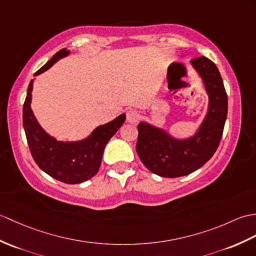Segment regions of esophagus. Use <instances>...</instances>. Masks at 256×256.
<instances>
[{
    "label": "esophagus",
    "instance_id": "34e87169",
    "mask_svg": "<svg viewBox=\"0 0 256 256\" xmlns=\"http://www.w3.org/2000/svg\"><path fill=\"white\" fill-rule=\"evenodd\" d=\"M138 118H140V114L135 109H128L126 111V120H128V122L135 123V122L138 121Z\"/></svg>",
    "mask_w": 256,
    "mask_h": 256
}]
</instances>
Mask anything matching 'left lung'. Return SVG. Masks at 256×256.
<instances>
[{
	"instance_id": "left-lung-1",
	"label": "left lung",
	"mask_w": 256,
	"mask_h": 256,
	"mask_svg": "<svg viewBox=\"0 0 256 256\" xmlns=\"http://www.w3.org/2000/svg\"><path fill=\"white\" fill-rule=\"evenodd\" d=\"M208 96L206 114L195 133L176 138L167 130L147 121L138 126L136 152L145 167L160 176L178 178L192 174L212 157L220 142L228 112V97L220 73L210 58L200 56L191 61ZM180 77L168 75V85Z\"/></svg>"
}]
</instances>
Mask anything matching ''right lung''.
<instances>
[{"mask_svg":"<svg viewBox=\"0 0 256 256\" xmlns=\"http://www.w3.org/2000/svg\"><path fill=\"white\" fill-rule=\"evenodd\" d=\"M70 54V50H60L34 73V78L29 82L24 104L22 126L29 150L39 168L58 181L77 184L92 179L97 174L106 142L123 126L126 114L97 126L80 140H58L40 126L32 109V92L36 76L42 74L58 60Z\"/></svg>","mask_w":256,"mask_h":256,"instance_id":"obj_1","label":"right lung"}]
</instances>
